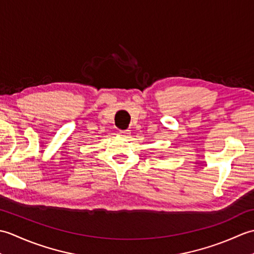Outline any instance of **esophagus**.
Instances as JSON below:
<instances>
[{
	"label": "esophagus",
	"instance_id": "obj_1",
	"mask_svg": "<svg viewBox=\"0 0 254 254\" xmlns=\"http://www.w3.org/2000/svg\"><path fill=\"white\" fill-rule=\"evenodd\" d=\"M120 134L124 137H127L128 135H130V130H121Z\"/></svg>",
	"mask_w": 254,
	"mask_h": 254
}]
</instances>
